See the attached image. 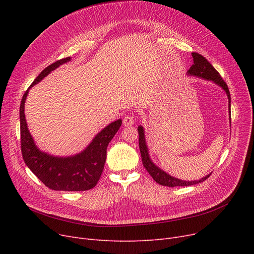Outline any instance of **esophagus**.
Here are the masks:
<instances>
[{
    "instance_id": "1",
    "label": "esophagus",
    "mask_w": 254,
    "mask_h": 254,
    "mask_svg": "<svg viewBox=\"0 0 254 254\" xmlns=\"http://www.w3.org/2000/svg\"><path fill=\"white\" fill-rule=\"evenodd\" d=\"M135 122H136V118L134 117V115L132 114H129V115H126L125 117H124V126L125 127H130V126H132L135 124Z\"/></svg>"
}]
</instances>
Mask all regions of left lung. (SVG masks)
<instances>
[{"instance_id":"1","label":"left lung","mask_w":254,"mask_h":254,"mask_svg":"<svg viewBox=\"0 0 254 254\" xmlns=\"http://www.w3.org/2000/svg\"><path fill=\"white\" fill-rule=\"evenodd\" d=\"M191 56L193 59V64L188 71V75L203 78L205 80H209V81H212L215 84L219 85L225 91L226 96H228V99H229L230 122H231V95H230V90H229L228 85H226L224 80L221 78L219 73L215 70L214 66H213L207 61V59H205L203 56H201L199 53H196V52H192ZM138 131H139V147H140L143 166L146 170H147V172L149 173L150 176L154 179V181L157 182L158 184L164 185V186H169V188H175V186H190V185H193V184H197V183H202L203 181H205L207 178L210 177L211 173L199 180L185 181V180H181V179H178V178H175V177L169 175L168 173H166L162 169H159L151 161V158L149 156V152H148L147 144H146L144 128L142 126L138 127Z\"/></svg>"}]
</instances>
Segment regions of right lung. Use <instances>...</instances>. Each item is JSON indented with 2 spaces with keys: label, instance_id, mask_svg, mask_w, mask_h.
Instances as JSON below:
<instances>
[{
  "label": "right lung",
  "instance_id": "add662e5",
  "mask_svg": "<svg viewBox=\"0 0 254 254\" xmlns=\"http://www.w3.org/2000/svg\"><path fill=\"white\" fill-rule=\"evenodd\" d=\"M70 61L69 57L49 64L34 80L29 89L41 81L51 71ZM29 89L24 92L19 108L21 153L25 165L40 181L53 190L83 191L95 188L104 170L107 147L122 126V119L115 120L104 127L80 153L65 157L53 156L37 147L29 131L24 115V103Z\"/></svg>",
  "mask_w": 254,
  "mask_h": 254
}]
</instances>
